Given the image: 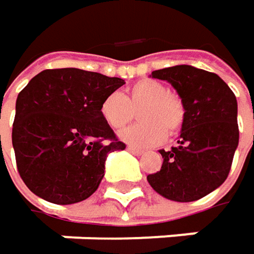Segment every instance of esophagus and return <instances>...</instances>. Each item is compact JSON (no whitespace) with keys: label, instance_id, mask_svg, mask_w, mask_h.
I'll use <instances>...</instances> for the list:
<instances>
[{"label":"esophagus","instance_id":"obj_1","mask_svg":"<svg viewBox=\"0 0 254 254\" xmlns=\"http://www.w3.org/2000/svg\"><path fill=\"white\" fill-rule=\"evenodd\" d=\"M127 151L132 152L133 155H142L144 154V151L139 150V148H135V147H127Z\"/></svg>","mask_w":254,"mask_h":254}]
</instances>
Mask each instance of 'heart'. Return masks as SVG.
I'll return each mask as SVG.
<instances>
[{
  "label": "heart",
  "mask_w": 254,
  "mask_h": 254,
  "mask_svg": "<svg viewBox=\"0 0 254 254\" xmlns=\"http://www.w3.org/2000/svg\"><path fill=\"white\" fill-rule=\"evenodd\" d=\"M141 124L119 133V138L133 147H154L164 141L166 132L176 133L185 122L186 110L179 96L169 93L160 81L139 80L125 97L115 91L107 94L100 104V115L112 129H122L138 110Z\"/></svg>",
  "instance_id": "1"
}]
</instances>
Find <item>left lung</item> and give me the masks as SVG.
<instances>
[{"mask_svg": "<svg viewBox=\"0 0 254 254\" xmlns=\"http://www.w3.org/2000/svg\"><path fill=\"white\" fill-rule=\"evenodd\" d=\"M172 84L186 116L177 147L160 150L161 170L147 176L163 197L192 202L214 192L230 173L239 147L237 100L217 74L192 65H176L151 72Z\"/></svg>", "mask_w": 254, "mask_h": 254, "instance_id": "left-lung-1", "label": "left lung"}]
</instances>
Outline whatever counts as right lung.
<instances>
[{"mask_svg": "<svg viewBox=\"0 0 254 254\" xmlns=\"http://www.w3.org/2000/svg\"><path fill=\"white\" fill-rule=\"evenodd\" d=\"M125 84L78 68L45 69L15 102L12 148L17 169L36 196L71 205L93 195L107 155L125 150L100 115L103 99Z\"/></svg>", "mask_w": 254, "mask_h": 254, "instance_id": "1", "label": "right lung"}]
</instances>
